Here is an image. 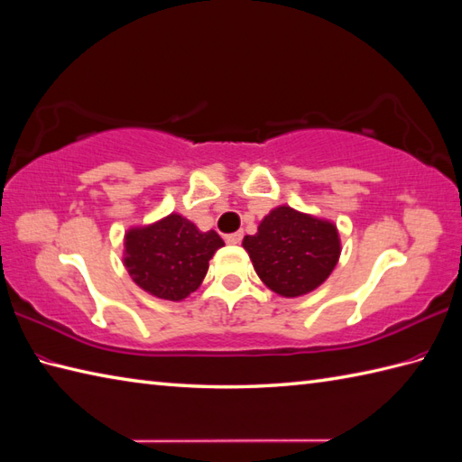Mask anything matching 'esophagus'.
Wrapping results in <instances>:
<instances>
[{
	"label": "esophagus",
	"mask_w": 462,
	"mask_h": 462,
	"mask_svg": "<svg viewBox=\"0 0 462 462\" xmlns=\"http://www.w3.org/2000/svg\"><path fill=\"white\" fill-rule=\"evenodd\" d=\"M242 238H244V232L238 230V232L228 234V236H226V242H228V244H240Z\"/></svg>",
	"instance_id": "1"
}]
</instances>
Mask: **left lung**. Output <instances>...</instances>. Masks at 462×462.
<instances>
[{"label": "left lung", "instance_id": "1", "mask_svg": "<svg viewBox=\"0 0 462 462\" xmlns=\"http://www.w3.org/2000/svg\"><path fill=\"white\" fill-rule=\"evenodd\" d=\"M242 245L260 280L282 297L315 291L340 257L335 224L291 207L273 208Z\"/></svg>", "mask_w": 462, "mask_h": 462}]
</instances>
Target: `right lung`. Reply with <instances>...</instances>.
Instances as JSON below:
<instances>
[{
  "mask_svg": "<svg viewBox=\"0 0 462 462\" xmlns=\"http://www.w3.org/2000/svg\"><path fill=\"white\" fill-rule=\"evenodd\" d=\"M124 265L132 280L149 295L182 301L205 280L208 262L224 242L208 230L173 212L149 226L125 232Z\"/></svg>",
  "mask_w": 462,
  "mask_h": 462,
  "instance_id": "obj_1",
  "label": "right lung"
}]
</instances>
